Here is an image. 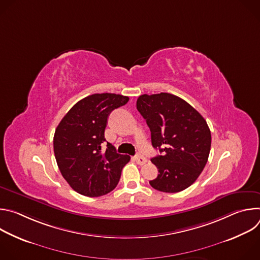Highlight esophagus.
Segmentation results:
<instances>
[{
	"label": "esophagus",
	"mask_w": 260,
	"mask_h": 260,
	"mask_svg": "<svg viewBox=\"0 0 260 260\" xmlns=\"http://www.w3.org/2000/svg\"><path fill=\"white\" fill-rule=\"evenodd\" d=\"M135 160H136V162H137L138 165H141V166L147 162V158L144 157V156L141 155V154H137V155L135 156Z\"/></svg>",
	"instance_id": "obj_1"
}]
</instances>
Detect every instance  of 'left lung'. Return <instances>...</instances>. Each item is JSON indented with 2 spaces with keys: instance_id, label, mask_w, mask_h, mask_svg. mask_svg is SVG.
<instances>
[{
  "instance_id": "left-lung-1",
  "label": "left lung",
  "mask_w": 260,
  "mask_h": 260,
  "mask_svg": "<svg viewBox=\"0 0 260 260\" xmlns=\"http://www.w3.org/2000/svg\"><path fill=\"white\" fill-rule=\"evenodd\" d=\"M137 109L150 128L152 146L161 153L151 158L159 174L150 185L169 193L186 189L208 161L211 132L207 121L187 102L168 92L140 95Z\"/></svg>"
}]
</instances>
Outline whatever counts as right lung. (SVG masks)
Here are the masks:
<instances>
[{"instance_id":"1","label":"right lung","mask_w":260,"mask_h":260,"mask_svg":"<svg viewBox=\"0 0 260 260\" xmlns=\"http://www.w3.org/2000/svg\"><path fill=\"white\" fill-rule=\"evenodd\" d=\"M128 96L94 93L74 105L57 125L53 150L58 169L70 186L85 197H101L112 191L119 182L129 155L116 152L107 142L102 151L108 116L128 102Z\"/></svg>"}]
</instances>
